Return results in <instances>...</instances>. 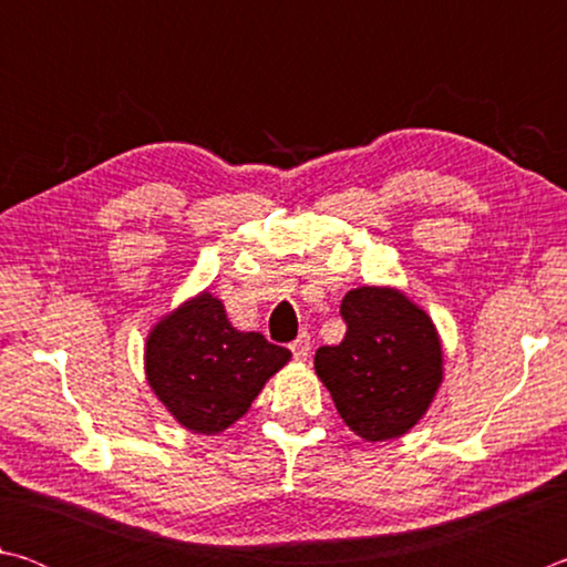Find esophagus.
Here are the masks:
<instances>
[{
  "mask_svg": "<svg viewBox=\"0 0 567 567\" xmlns=\"http://www.w3.org/2000/svg\"><path fill=\"white\" fill-rule=\"evenodd\" d=\"M310 348H312V342H310V334H300V338H297L295 342H292V354H295V360L297 362H305L307 358H310Z\"/></svg>",
  "mask_w": 567,
  "mask_h": 567,
  "instance_id": "obj_1",
  "label": "esophagus"
}]
</instances>
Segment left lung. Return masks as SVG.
Returning a JSON list of instances; mask_svg holds the SVG:
<instances>
[{
    "instance_id": "1",
    "label": "left lung",
    "mask_w": 567,
    "mask_h": 567,
    "mask_svg": "<svg viewBox=\"0 0 567 567\" xmlns=\"http://www.w3.org/2000/svg\"><path fill=\"white\" fill-rule=\"evenodd\" d=\"M348 332L315 352V372L354 435L382 443L425 415L443 382V344L430 315L395 287H358L340 305Z\"/></svg>"
}]
</instances>
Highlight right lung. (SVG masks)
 Listing matches in <instances>:
<instances>
[{"mask_svg": "<svg viewBox=\"0 0 567 567\" xmlns=\"http://www.w3.org/2000/svg\"><path fill=\"white\" fill-rule=\"evenodd\" d=\"M290 358V350L260 332L235 330L223 300L205 290L150 330L145 372L152 392L182 427L217 435L245 415Z\"/></svg>", "mask_w": 567, "mask_h": 567, "instance_id": "1", "label": "right lung"}]
</instances>
